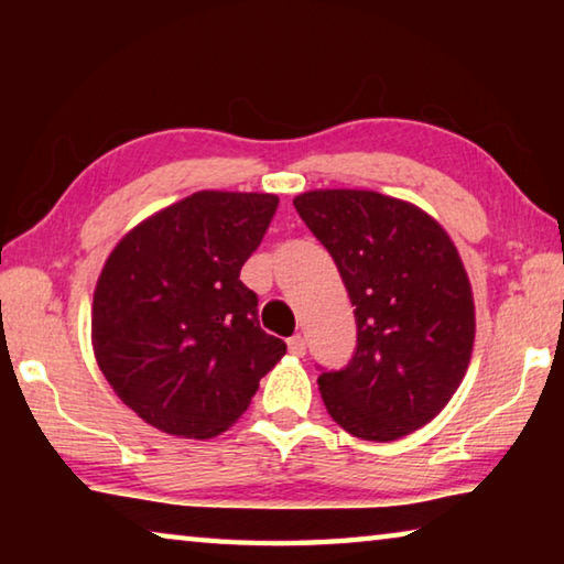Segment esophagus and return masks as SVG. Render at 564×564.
Here are the masks:
<instances>
[{
  "instance_id": "esophagus-1",
  "label": "esophagus",
  "mask_w": 564,
  "mask_h": 564,
  "mask_svg": "<svg viewBox=\"0 0 564 564\" xmlns=\"http://www.w3.org/2000/svg\"><path fill=\"white\" fill-rule=\"evenodd\" d=\"M289 350L293 352V356H305V338L303 336H293L289 338Z\"/></svg>"
}]
</instances>
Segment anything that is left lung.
Segmentation results:
<instances>
[{"instance_id": "8db88e82", "label": "left lung", "mask_w": 564, "mask_h": 564, "mask_svg": "<svg viewBox=\"0 0 564 564\" xmlns=\"http://www.w3.org/2000/svg\"><path fill=\"white\" fill-rule=\"evenodd\" d=\"M293 206L356 305V350L318 376L330 417L376 443L431 423L460 386L475 340L470 281L451 236L376 191H308Z\"/></svg>"}]
</instances>
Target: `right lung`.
Returning <instances> with one entry per match:
<instances>
[{
    "label": "right lung",
    "instance_id": "add662e5",
    "mask_svg": "<svg viewBox=\"0 0 564 564\" xmlns=\"http://www.w3.org/2000/svg\"><path fill=\"white\" fill-rule=\"evenodd\" d=\"M275 208L273 194L198 191L139 224L107 259L94 291V352L117 395L159 431H226L285 352L241 283Z\"/></svg>",
    "mask_w": 564,
    "mask_h": 564
}]
</instances>
